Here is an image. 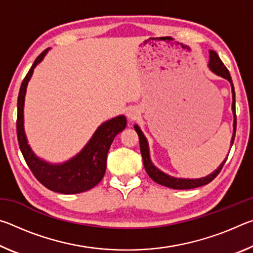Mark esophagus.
<instances>
[{
	"mask_svg": "<svg viewBox=\"0 0 253 253\" xmlns=\"http://www.w3.org/2000/svg\"><path fill=\"white\" fill-rule=\"evenodd\" d=\"M138 115H139V111L136 108H129L127 110V117L129 118L130 121H134V119H136Z\"/></svg>",
	"mask_w": 253,
	"mask_h": 253,
	"instance_id": "esophagus-1",
	"label": "esophagus"
}]
</instances>
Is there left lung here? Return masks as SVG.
Masks as SVG:
<instances>
[{
	"mask_svg": "<svg viewBox=\"0 0 253 253\" xmlns=\"http://www.w3.org/2000/svg\"><path fill=\"white\" fill-rule=\"evenodd\" d=\"M209 52H210V59H209V63H208L209 69L211 70L213 74H215L216 76H219V77H221V78L228 80L230 83V85H231V91H232V107H231V108H232V114H233V134H232V137H231L230 146L232 147L233 142H234V137H235V129H237V117H235V92H234L233 83H232V79H231L229 70L226 69V67L223 65V62L221 61V59L219 58V55H217L215 51L209 50ZM134 128L139 137L140 153H142L144 168H145V170L147 172L148 176L151 177L154 182H156L157 184H161V185H164V186L169 187V188H174V190H190V188L200 187V186L205 185V184H209L210 182L213 181V179L217 176V174L221 172V169H222V168H223L226 158H228V156H229V154H228V155H226V157L223 160V162L220 164L219 168H217L215 170H213L211 174H209L204 177L185 178V177L172 176V175L163 172L162 169H158L157 166L152 162L151 151H149V144H148L146 136L144 135V132L142 131L140 127L137 125V124H135Z\"/></svg>",
	"mask_w": 253,
	"mask_h": 253,
	"instance_id": "obj_1",
	"label": "left lung"
}]
</instances>
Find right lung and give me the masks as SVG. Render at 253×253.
Instances as JSON below:
<instances>
[{"instance_id":"right-lung-1","label":"right lung","mask_w":253,"mask_h":253,"mask_svg":"<svg viewBox=\"0 0 253 253\" xmlns=\"http://www.w3.org/2000/svg\"><path fill=\"white\" fill-rule=\"evenodd\" d=\"M49 49L44 50L29 70L21 84L18 97V131L19 146L25 162L36 178L49 190L61 194L83 193L96 186L106 172L107 154L117 134L125 129L127 119L119 115L108 119L98 126L87 144L79 153L69 160L60 163H51L43 160L33 152L29 145L24 130V101L28 84L33 75L34 68L44 59Z\"/></svg>"}]
</instances>
